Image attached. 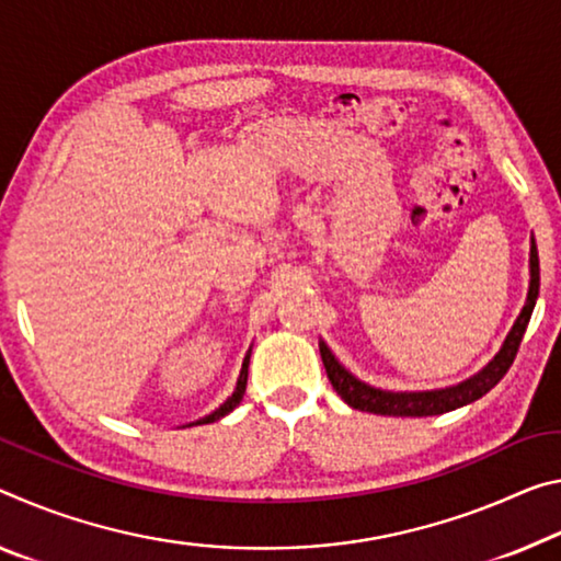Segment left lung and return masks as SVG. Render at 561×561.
<instances>
[{
  "mask_svg": "<svg viewBox=\"0 0 561 561\" xmlns=\"http://www.w3.org/2000/svg\"><path fill=\"white\" fill-rule=\"evenodd\" d=\"M529 270H531V279H529L527 305H524L522 314L517 317V322H514L500 354H496V357L472 379L461 381L457 387L437 389V392H381V389L364 385V381H359L357 377H352L350 371L334 359V354L329 352V346L324 342H319V354H322L327 377L332 381L334 392L354 409H362V412H369V414H385V416H434V414H444L457 407L477 402V399L484 397L489 389L500 385V379L510 371L512 362L519 352L522 336L527 332L529 317L535 312V305L539 297V254H537L535 239H531Z\"/></svg>",
  "mask_w": 561,
  "mask_h": 561,
  "instance_id": "1",
  "label": "left lung"
}]
</instances>
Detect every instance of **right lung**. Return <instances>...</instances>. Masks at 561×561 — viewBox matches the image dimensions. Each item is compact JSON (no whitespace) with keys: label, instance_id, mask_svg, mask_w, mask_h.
I'll list each match as a JSON object with an SVG mask.
<instances>
[{"label":"right lung","instance_id":"1","mask_svg":"<svg viewBox=\"0 0 561 561\" xmlns=\"http://www.w3.org/2000/svg\"><path fill=\"white\" fill-rule=\"evenodd\" d=\"M247 375H249V354L244 357V364H242V371H239V381H237V389H234V394L227 399L225 404H221L217 412H211L209 416H204V420H199L197 424H209V422H217V420H221V416L225 414H229L232 412V409L242 402V397H244V389H247Z\"/></svg>","mask_w":561,"mask_h":561}]
</instances>
